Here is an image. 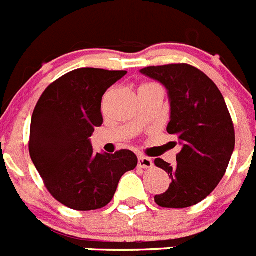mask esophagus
I'll use <instances>...</instances> for the list:
<instances>
[{
    "instance_id": "1",
    "label": "esophagus",
    "mask_w": 256,
    "mask_h": 256,
    "mask_svg": "<svg viewBox=\"0 0 256 256\" xmlns=\"http://www.w3.org/2000/svg\"><path fill=\"white\" fill-rule=\"evenodd\" d=\"M138 166L143 169H148L154 166V161L150 158H146V156H139L138 158Z\"/></svg>"
}]
</instances>
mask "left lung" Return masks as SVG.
Returning a JSON list of instances; mask_svg holds the SVG:
<instances>
[{
    "label": "left lung",
    "mask_w": 256,
    "mask_h": 256,
    "mask_svg": "<svg viewBox=\"0 0 256 256\" xmlns=\"http://www.w3.org/2000/svg\"><path fill=\"white\" fill-rule=\"evenodd\" d=\"M140 72L166 88L170 104L166 132L182 147L174 166L154 160L170 178L168 190L154 195V202L165 208L198 204L224 177L234 151L236 135L224 98L204 72L186 64L151 66Z\"/></svg>",
    "instance_id": "1"
}]
</instances>
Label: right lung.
<instances>
[{
	"label": "right lung",
	"mask_w": 256,
	"mask_h": 256,
	"mask_svg": "<svg viewBox=\"0 0 256 256\" xmlns=\"http://www.w3.org/2000/svg\"><path fill=\"white\" fill-rule=\"evenodd\" d=\"M128 72L76 68L52 83L31 118L30 154L53 198L76 211L108 204L122 176L136 166L128 150L95 154L91 136L102 126V98Z\"/></svg>",
	"instance_id": "obj_1"
}]
</instances>
